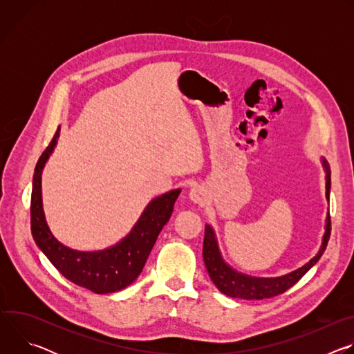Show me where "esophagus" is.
Masks as SVG:
<instances>
[{
    "label": "esophagus",
    "instance_id": "34e87169",
    "mask_svg": "<svg viewBox=\"0 0 354 354\" xmlns=\"http://www.w3.org/2000/svg\"><path fill=\"white\" fill-rule=\"evenodd\" d=\"M189 198L194 205H205L207 200V192L201 186H194L189 192Z\"/></svg>",
    "mask_w": 354,
    "mask_h": 354
}]
</instances>
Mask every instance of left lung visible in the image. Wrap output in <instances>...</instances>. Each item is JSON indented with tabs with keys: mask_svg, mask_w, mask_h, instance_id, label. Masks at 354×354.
Masks as SVG:
<instances>
[{
	"mask_svg": "<svg viewBox=\"0 0 354 354\" xmlns=\"http://www.w3.org/2000/svg\"><path fill=\"white\" fill-rule=\"evenodd\" d=\"M321 162L325 171V190H326L325 197L329 201L330 168L325 158H321ZM329 235H330V216L328 212L325 218V232L322 235V243L319 246V250L317 252V255L313 259H310V262L283 276L257 277V276H250V274L238 272L224 261L218 246L216 231L210 224H206L205 241H203V259L212 281L223 294L232 298H242V299H263V298H270L284 292L291 286H294L302 276H304L321 259L322 254L326 249Z\"/></svg>",
	"mask_w": 354,
	"mask_h": 354,
	"instance_id": "obj_1",
	"label": "left lung"
}]
</instances>
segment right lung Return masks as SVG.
<instances>
[{"mask_svg": "<svg viewBox=\"0 0 354 354\" xmlns=\"http://www.w3.org/2000/svg\"><path fill=\"white\" fill-rule=\"evenodd\" d=\"M59 137L60 126L35 168L30 197L33 239L52 265L74 284L96 294L120 291L141 273L160 232L171 218L180 189H172L151 200L130 232L115 245L100 250L73 249L62 243L48 228L41 200V172Z\"/></svg>", "mask_w": 354, "mask_h": 354, "instance_id": "1", "label": "right lung"}]
</instances>
